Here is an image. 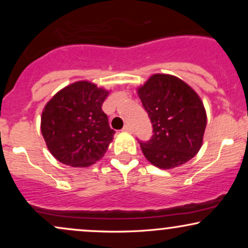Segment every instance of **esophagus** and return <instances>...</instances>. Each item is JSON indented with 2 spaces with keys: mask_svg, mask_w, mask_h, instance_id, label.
I'll return each instance as SVG.
<instances>
[{
  "mask_svg": "<svg viewBox=\"0 0 248 248\" xmlns=\"http://www.w3.org/2000/svg\"><path fill=\"white\" fill-rule=\"evenodd\" d=\"M124 132H129V133H132V132H133V127H132V124H127L126 126L124 127Z\"/></svg>",
  "mask_w": 248,
  "mask_h": 248,
  "instance_id": "34e87169",
  "label": "esophagus"
}]
</instances>
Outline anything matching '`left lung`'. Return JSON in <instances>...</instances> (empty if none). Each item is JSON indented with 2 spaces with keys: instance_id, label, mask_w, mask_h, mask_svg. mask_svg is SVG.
Instances as JSON below:
<instances>
[{
  "instance_id": "left-lung-1",
  "label": "left lung",
  "mask_w": 248,
  "mask_h": 248,
  "mask_svg": "<svg viewBox=\"0 0 248 248\" xmlns=\"http://www.w3.org/2000/svg\"><path fill=\"white\" fill-rule=\"evenodd\" d=\"M153 124L149 141L140 142L150 163L171 169L191 160L201 149L206 112L197 93L186 82L170 75H154L138 88Z\"/></svg>"
}]
</instances>
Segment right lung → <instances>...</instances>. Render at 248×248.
<instances>
[{
  "label": "right lung",
  "instance_id": "add662e5",
  "mask_svg": "<svg viewBox=\"0 0 248 248\" xmlns=\"http://www.w3.org/2000/svg\"><path fill=\"white\" fill-rule=\"evenodd\" d=\"M107 95L108 91L82 80L64 87L45 105L41 130L53 157L85 168L105 155L115 133L101 108Z\"/></svg>",
  "mask_w": 248,
  "mask_h": 248
}]
</instances>
